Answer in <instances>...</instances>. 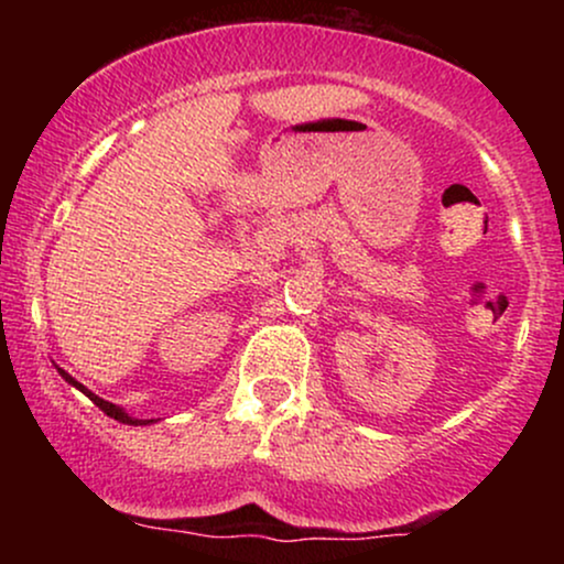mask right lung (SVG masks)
Returning <instances> with one entry per match:
<instances>
[{"instance_id":"1","label":"right lung","mask_w":564,"mask_h":564,"mask_svg":"<svg viewBox=\"0 0 564 564\" xmlns=\"http://www.w3.org/2000/svg\"><path fill=\"white\" fill-rule=\"evenodd\" d=\"M57 373H61V377H63V379H66L70 387H76V390H79V392H84V394H87V398H89V400H93V403H95L97 408H100V411H102V413H108V416H111V419H116V422H121V424H129V426H145V424H153V422H156V419H134V416H129V413L124 411V408H119V405L108 403V400L97 398V394H95L93 390H87V387H84V384H82V381H76L74 377H70V373H68V371H63V368H57Z\"/></svg>"}]
</instances>
